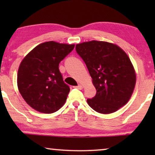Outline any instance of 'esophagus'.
<instances>
[{
  "mask_svg": "<svg viewBox=\"0 0 155 155\" xmlns=\"http://www.w3.org/2000/svg\"><path fill=\"white\" fill-rule=\"evenodd\" d=\"M75 87L77 88V89H79V90H82V89L83 88V86H82V84H79V85H78V86H75Z\"/></svg>",
  "mask_w": 155,
  "mask_h": 155,
  "instance_id": "esophagus-1",
  "label": "esophagus"
}]
</instances>
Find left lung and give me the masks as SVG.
Masks as SVG:
<instances>
[{
  "label": "left lung",
  "instance_id": "obj_1",
  "mask_svg": "<svg viewBox=\"0 0 155 155\" xmlns=\"http://www.w3.org/2000/svg\"><path fill=\"white\" fill-rule=\"evenodd\" d=\"M87 67L97 93L87 101L97 112L114 113L126 104L136 83L134 67L126 52L115 44L90 41L76 44Z\"/></svg>",
  "mask_w": 155,
  "mask_h": 155
}]
</instances>
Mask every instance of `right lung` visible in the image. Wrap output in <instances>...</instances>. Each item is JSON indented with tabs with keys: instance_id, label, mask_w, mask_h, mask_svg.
Segmentation results:
<instances>
[{
	"instance_id": "1",
	"label": "right lung",
	"mask_w": 155,
	"mask_h": 155,
	"mask_svg": "<svg viewBox=\"0 0 155 155\" xmlns=\"http://www.w3.org/2000/svg\"><path fill=\"white\" fill-rule=\"evenodd\" d=\"M75 44L51 41L39 44L21 61L18 87L27 104L36 111L52 114L64 105L70 92L59 71V63Z\"/></svg>"
}]
</instances>
